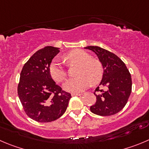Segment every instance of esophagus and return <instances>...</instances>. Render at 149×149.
<instances>
[{
  "instance_id": "34e87169",
  "label": "esophagus",
  "mask_w": 149,
  "mask_h": 149,
  "mask_svg": "<svg viewBox=\"0 0 149 149\" xmlns=\"http://www.w3.org/2000/svg\"><path fill=\"white\" fill-rule=\"evenodd\" d=\"M71 95L72 96H74V95H79V96H80V95H82L83 94L82 93H72Z\"/></svg>"
}]
</instances>
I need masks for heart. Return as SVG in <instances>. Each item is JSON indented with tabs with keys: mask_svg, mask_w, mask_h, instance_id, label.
I'll list each match as a JSON object with an SVG mask.
<instances>
[{
	"mask_svg": "<svg viewBox=\"0 0 149 149\" xmlns=\"http://www.w3.org/2000/svg\"><path fill=\"white\" fill-rule=\"evenodd\" d=\"M68 64L79 65L76 69V77L70 79L64 84L65 90L71 93H80L90 84H96L103 76L102 65L99 61L92 59L90 54L81 49H75L65 56ZM49 73L56 82L61 83L67 78L65 67L59 61H54L49 67Z\"/></svg>",
	"mask_w": 149,
	"mask_h": 149,
	"instance_id": "b5f03b06",
	"label": "heart"
}]
</instances>
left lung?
Returning <instances> with one entry per match:
<instances>
[{"mask_svg":"<svg viewBox=\"0 0 149 149\" xmlns=\"http://www.w3.org/2000/svg\"><path fill=\"white\" fill-rule=\"evenodd\" d=\"M84 48L93 51L102 64L104 73L95 89L96 102L90 111L101 116H109L120 112L127 103L132 92V77L124 62L113 53L98 46Z\"/></svg>","mask_w":149,"mask_h":149,"instance_id":"obj_1","label":"left lung"}]
</instances>
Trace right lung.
Masks as SVG:
<instances>
[{
	"instance_id": "obj_1",
	"label": "right lung",
	"mask_w": 149,
	"mask_h": 149,
	"mask_svg": "<svg viewBox=\"0 0 149 149\" xmlns=\"http://www.w3.org/2000/svg\"><path fill=\"white\" fill-rule=\"evenodd\" d=\"M59 48L46 46L31 56L20 73L17 93L26 115L40 123L54 121L66 111L71 98L56 84L49 67Z\"/></svg>"
}]
</instances>
